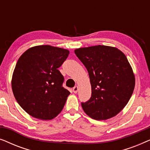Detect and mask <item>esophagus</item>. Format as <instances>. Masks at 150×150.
I'll use <instances>...</instances> for the list:
<instances>
[{"label":"esophagus","mask_w":150,"mask_h":150,"mask_svg":"<svg viewBox=\"0 0 150 150\" xmlns=\"http://www.w3.org/2000/svg\"><path fill=\"white\" fill-rule=\"evenodd\" d=\"M78 90H79V87H78V86H75V87L73 88V92L74 93H77Z\"/></svg>","instance_id":"34e87169"}]
</instances>
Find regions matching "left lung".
<instances>
[{
  "label": "left lung",
  "mask_w": 150,
  "mask_h": 150,
  "mask_svg": "<svg viewBox=\"0 0 150 150\" xmlns=\"http://www.w3.org/2000/svg\"><path fill=\"white\" fill-rule=\"evenodd\" d=\"M74 52L89 73L91 96L82 102L85 113L96 120L111 118L124 108L133 93L134 75L126 55L111 46L76 49Z\"/></svg>",
  "instance_id": "obj_1"
}]
</instances>
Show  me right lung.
Instances as JSON below:
<instances>
[{"instance_id":"right-lung-1","label":"right lung","mask_w":150,"mask_h":150,"mask_svg":"<svg viewBox=\"0 0 150 150\" xmlns=\"http://www.w3.org/2000/svg\"><path fill=\"white\" fill-rule=\"evenodd\" d=\"M69 50L44 45L28 49L16 63L11 80L14 97L30 116L50 120L58 115L69 94L58 68Z\"/></svg>"}]
</instances>
